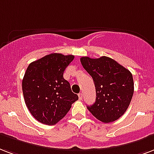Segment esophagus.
<instances>
[{
  "instance_id": "obj_1",
  "label": "esophagus",
  "mask_w": 154,
  "mask_h": 154,
  "mask_svg": "<svg viewBox=\"0 0 154 154\" xmlns=\"http://www.w3.org/2000/svg\"><path fill=\"white\" fill-rule=\"evenodd\" d=\"M78 98H79V100H82V98H83V94H82V93H80L79 94H78Z\"/></svg>"
}]
</instances>
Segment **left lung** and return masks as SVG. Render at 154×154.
<instances>
[{
	"mask_svg": "<svg viewBox=\"0 0 154 154\" xmlns=\"http://www.w3.org/2000/svg\"><path fill=\"white\" fill-rule=\"evenodd\" d=\"M81 63L95 85V103L87 106L88 110L103 123L119 119L127 111L134 92L131 72L106 56L97 59L83 56Z\"/></svg>",
	"mask_w": 154,
	"mask_h": 154,
	"instance_id": "left-lung-1",
	"label": "left lung"
}]
</instances>
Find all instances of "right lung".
<instances>
[{"label":"right lung","instance_id":"add662e5","mask_svg":"<svg viewBox=\"0 0 154 154\" xmlns=\"http://www.w3.org/2000/svg\"><path fill=\"white\" fill-rule=\"evenodd\" d=\"M74 56L51 53L29 64L22 79L26 105L35 119L54 125L63 119L78 99L63 77Z\"/></svg>","mask_w":154,"mask_h":154}]
</instances>
